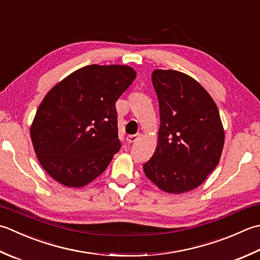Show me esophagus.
Masks as SVG:
<instances>
[{"label":"esophagus","instance_id":"esophagus-1","mask_svg":"<svg viewBox=\"0 0 260 260\" xmlns=\"http://www.w3.org/2000/svg\"><path fill=\"white\" fill-rule=\"evenodd\" d=\"M140 134H135V135H128L126 137V141L128 142V143H134V142H136L137 140L140 139Z\"/></svg>","mask_w":260,"mask_h":260}]
</instances>
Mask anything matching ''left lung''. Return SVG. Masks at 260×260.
<instances>
[{
	"label": "left lung",
	"mask_w": 260,
	"mask_h": 260,
	"mask_svg": "<svg viewBox=\"0 0 260 260\" xmlns=\"http://www.w3.org/2000/svg\"><path fill=\"white\" fill-rule=\"evenodd\" d=\"M160 128L144 174L161 190L182 194L205 181L218 165L224 129L217 106L195 79L175 70H154Z\"/></svg>",
	"instance_id": "left-lung-1"
}]
</instances>
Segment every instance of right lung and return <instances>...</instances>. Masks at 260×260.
Instances as JSON below:
<instances>
[{
	"label": "right lung",
	"mask_w": 260,
	"mask_h": 260,
	"mask_svg": "<svg viewBox=\"0 0 260 260\" xmlns=\"http://www.w3.org/2000/svg\"><path fill=\"white\" fill-rule=\"evenodd\" d=\"M136 78L126 65H88L48 91L30 126L40 165L66 187H83L120 149L115 104Z\"/></svg>",
	"instance_id": "right-lung-1"
}]
</instances>
